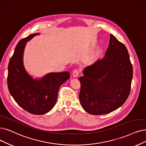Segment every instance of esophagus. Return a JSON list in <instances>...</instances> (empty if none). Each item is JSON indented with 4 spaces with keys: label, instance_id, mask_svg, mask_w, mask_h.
Here are the masks:
<instances>
[{
    "label": "esophagus",
    "instance_id": "1",
    "mask_svg": "<svg viewBox=\"0 0 146 146\" xmlns=\"http://www.w3.org/2000/svg\"><path fill=\"white\" fill-rule=\"evenodd\" d=\"M80 74V71L78 69H75L72 72V75L74 77H77Z\"/></svg>",
    "mask_w": 146,
    "mask_h": 146
}]
</instances>
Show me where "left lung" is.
<instances>
[{
    "mask_svg": "<svg viewBox=\"0 0 146 146\" xmlns=\"http://www.w3.org/2000/svg\"><path fill=\"white\" fill-rule=\"evenodd\" d=\"M83 74L79 98L86 112L102 115L119 108L130 94L133 77L125 45L110 34L106 56L85 68Z\"/></svg>",
    "mask_w": 146,
    "mask_h": 146,
    "instance_id": "left-lung-1",
    "label": "left lung"
}]
</instances>
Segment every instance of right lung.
<instances>
[{"label":"right lung","mask_w":146,"mask_h":146,"mask_svg":"<svg viewBox=\"0 0 146 146\" xmlns=\"http://www.w3.org/2000/svg\"><path fill=\"white\" fill-rule=\"evenodd\" d=\"M39 33L21 39L9 60L7 83L10 94L15 102L27 112L42 115L48 113L56 102L60 86L68 80L69 72L50 73L38 80L27 73L23 56L26 42Z\"/></svg>","instance_id":"obj_1"}]
</instances>
